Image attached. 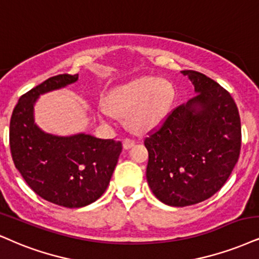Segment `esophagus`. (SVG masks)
<instances>
[{
  "mask_svg": "<svg viewBox=\"0 0 259 259\" xmlns=\"http://www.w3.org/2000/svg\"><path fill=\"white\" fill-rule=\"evenodd\" d=\"M122 144H123L124 149H131L133 145L136 144V140L132 139V138H124Z\"/></svg>",
  "mask_w": 259,
  "mask_h": 259,
  "instance_id": "esophagus-1",
  "label": "esophagus"
}]
</instances>
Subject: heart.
<instances>
[{
  "instance_id": "b5f03b06",
  "label": "heart",
  "mask_w": 259,
  "mask_h": 259,
  "mask_svg": "<svg viewBox=\"0 0 259 259\" xmlns=\"http://www.w3.org/2000/svg\"><path fill=\"white\" fill-rule=\"evenodd\" d=\"M173 97L174 90L169 82L145 76L111 91L107 98V107L120 116L130 114V126L137 132H145L164 119ZM98 113L107 116L109 111L101 107Z\"/></svg>"
}]
</instances>
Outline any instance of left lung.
Here are the masks:
<instances>
[{
  "label": "left lung",
  "instance_id": "obj_1",
  "mask_svg": "<svg viewBox=\"0 0 259 259\" xmlns=\"http://www.w3.org/2000/svg\"><path fill=\"white\" fill-rule=\"evenodd\" d=\"M197 95L167 115L144 140L146 179L152 193L170 206H188L213 196L237 164L241 123L231 94L206 75L183 71Z\"/></svg>",
  "mask_w": 259,
  "mask_h": 259
}]
</instances>
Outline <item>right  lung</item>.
I'll use <instances>...</instances> for the list:
<instances>
[{"mask_svg": "<svg viewBox=\"0 0 259 259\" xmlns=\"http://www.w3.org/2000/svg\"><path fill=\"white\" fill-rule=\"evenodd\" d=\"M78 74L47 79L19 98L9 124V146L15 168L38 196L65 207H81L105 192L122 151L121 142L94 136L59 137L34 123L39 95L65 88Z\"/></svg>", "mask_w": 259, "mask_h": 259, "instance_id": "right-lung-1", "label": "right lung"}]
</instances>
